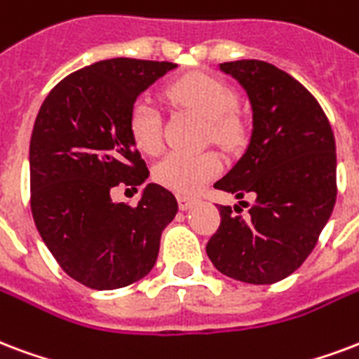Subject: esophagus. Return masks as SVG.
I'll use <instances>...</instances> for the list:
<instances>
[{
    "label": "esophagus",
    "mask_w": 359,
    "mask_h": 359,
    "mask_svg": "<svg viewBox=\"0 0 359 359\" xmlns=\"http://www.w3.org/2000/svg\"><path fill=\"white\" fill-rule=\"evenodd\" d=\"M179 207L180 210H190L191 207H194V203H196V199L191 198H186V196H179Z\"/></svg>",
    "instance_id": "obj_1"
}]
</instances>
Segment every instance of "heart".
Instances as JSON below:
<instances>
[{"label":"heart","instance_id":"obj_1","mask_svg":"<svg viewBox=\"0 0 359 359\" xmlns=\"http://www.w3.org/2000/svg\"><path fill=\"white\" fill-rule=\"evenodd\" d=\"M168 95L177 105L194 111L209 122L216 143L231 147L243 135V124L233 113L237 95L228 84L207 75H188L171 84ZM128 130L133 143L149 154L161 147V118L149 97H139L128 114ZM222 171V161L212 152L184 154L169 152L154 165V179L179 194H194Z\"/></svg>","mask_w":359,"mask_h":359}]
</instances>
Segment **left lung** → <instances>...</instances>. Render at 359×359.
Here are the masks:
<instances>
[{
	"label": "left lung",
	"instance_id": "8db88e82",
	"mask_svg": "<svg viewBox=\"0 0 359 359\" xmlns=\"http://www.w3.org/2000/svg\"><path fill=\"white\" fill-rule=\"evenodd\" d=\"M246 92L252 131L245 154L215 182L237 199L254 194L246 215L220 205L222 222L207 256L222 275L273 284L292 275L313 252L337 198L332 126L301 82L262 60L218 65ZM243 203V201H239Z\"/></svg>",
	"mask_w": 359,
	"mask_h": 359
}]
</instances>
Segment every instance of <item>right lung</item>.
Instances as JSON below:
<instances>
[{
    "mask_svg": "<svg viewBox=\"0 0 359 359\" xmlns=\"http://www.w3.org/2000/svg\"><path fill=\"white\" fill-rule=\"evenodd\" d=\"M171 62L113 58L82 67L46 95L29 141L32 215L60 267L94 290L147 277L161 231L179 210L163 186L149 182L137 207L116 203L120 182L141 186L147 163L128 130L133 101Z\"/></svg>",
    "mask_w": 359,
    "mask_h": 359,
    "instance_id": "obj_1",
    "label": "right lung"
}]
</instances>
